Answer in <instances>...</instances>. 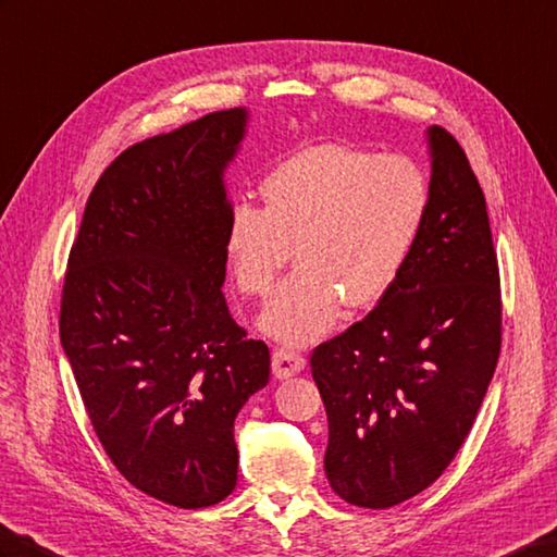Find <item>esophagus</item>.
<instances>
[{
	"mask_svg": "<svg viewBox=\"0 0 557 557\" xmlns=\"http://www.w3.org/2000/svg\"><path fill=\"white\" fill-rule=\"evenodd\" d=\"M305 357L290 349H276L274 357H271V369H274L278 381H288V377L305 371Z\"/></svg>",
	"mask_w": 557,
	"mask_h": 557,
	"instance_id": "esophagus-1",
	"label": "esophagus"
}]
</instances>
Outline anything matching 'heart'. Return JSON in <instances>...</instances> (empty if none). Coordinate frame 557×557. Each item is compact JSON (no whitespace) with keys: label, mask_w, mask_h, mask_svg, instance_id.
Masks as SVG:
<instances>
[{"label":"heart","mask_w":557,"mask_h":557,"mask_svg":"<svg viewBox=\"0 0 557 557\" xmlns=\"http://www.w3.org/2000/svg\"><path fill=\"white\" fill-rule=\"evenodd\" d=\"M262 210L228 212L226 267L248 297H267L293 260L295 274L260 319L274 341L302 347L343 311L383 300L404 274L430 212L425 172L406 156L343 144L302 148L260 184Z\"/></svg>","instance_id":"obj_1"}]
</instances>
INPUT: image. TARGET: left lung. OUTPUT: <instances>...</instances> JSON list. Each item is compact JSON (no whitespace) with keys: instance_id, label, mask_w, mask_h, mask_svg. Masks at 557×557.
Returning a JSON list of instances; mask_svg holds the SVG:
<instances>
[{"instance_id":"obj_1","label":"left lung","mask_w":557,"mask_h":557,"mask_svg":"<svg viewBox=\"0 0 557 557\" xmlns=\"http://www.w3.org/2000/svg\"><path fill=\"white\" fill-rule=\"evenodd\" d=\"M430 212L404 274L363 321L311 355L329 416L325 478L351 506L389 508L451 463L500 349V288L478 176L449 132H425Z\"/></svg>"}]
</instances>
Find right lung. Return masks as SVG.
Masks as SVG:
<instances>
[{"label": "right lung", "mask_w": 557, "mask_h": 557, "mask_svg": "<svg viewBox=\"0 0 557 557\" xmlns=\"http://www.w3.org/2000/svg\"><path fill=\"white\" fill-rule=\"evenodd\" d=\"M250 113L232 108L120 153L67 260L61 345L99 442L129 484L176 508L234 492V420L269 383L222 293L224 174Z\"/></svg>", "instance_id": "1"}]
</instances>
